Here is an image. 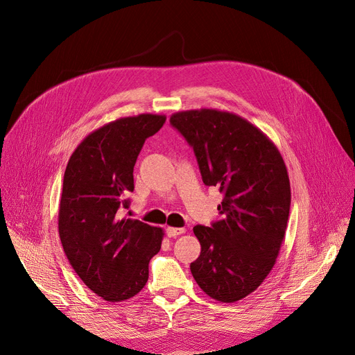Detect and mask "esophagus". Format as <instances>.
<instances>
[{
  "label": "esophagus",
  "instance_id": "1",
  "mask_svg": "<svg viewBox=\"0 0 355 355\" xmlns=\"http://www.w3.org/2000/svg\"><path fill=\"white\" fill-rule=\"evenodd\" d=\"M185 232V229L182 227H168L166 229V236L168 237H177L180 234H182Z\"/></svg>",
  "mask_w": 355,
  "mask_h": 355
}]
</instances>
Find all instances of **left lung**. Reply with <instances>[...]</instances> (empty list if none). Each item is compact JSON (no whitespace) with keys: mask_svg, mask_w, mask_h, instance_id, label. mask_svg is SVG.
Returning a JSON list of instances; mask_svg holds the SVG:
<instances>
[{"mask_svg":"<svg viewBox=\"0 0 355 355\" xmlns=\"http://www.w3.org/2000/svg\"><path fill=\"white\" fill-rule=\"evenodd\" d=\"M171 125L193 146L202 182L223 194L220 218L196 226L201 245L190 265L198 286L216 301L236 302L272 270L291 209L286 165L275 144L230 112H177Z\"/></svg>","mask_w":355,"mask_h":355,"instance_id":"obj_1","label":"left lung"}]
</instances>
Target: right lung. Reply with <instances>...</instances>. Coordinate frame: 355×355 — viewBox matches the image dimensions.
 I'll list each match as a JSON object with an SVG mask.
<instances>
[{"label":"right lung","mask_w":355,"mask_h":355,"mask_svg":"<svg viewBox=\"0 0 355 355\" xmlns=\"http://www.w3.org/2000/svg\"><path fill=\"white\" fill-rule=\"evenodd\" d=\"M164 115L141 114L109 122L89 134L71 154L63 178L59 234L71 268L107 302L135 296L148 281V265L164 232L118 210L129 207L134 166L146 138Z\"/></svg>","instance_id":"add662e5"}]
</instances>
